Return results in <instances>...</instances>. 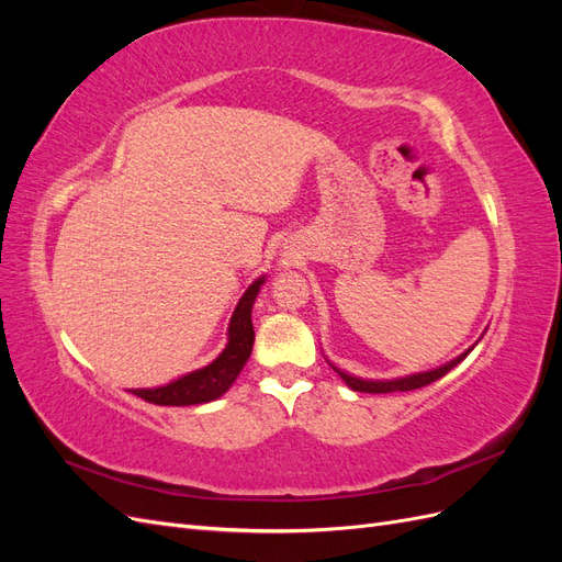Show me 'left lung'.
Returning a JSON list of instances; mask_svg holds the SVG:
<instances>
[{
	"instance_id": "obj_1",
	"label": "left lung",
	"mask_w": 562,
	"mask_h": 562,
	"mask_svg": "<svg viewBox=\"0 0 562 562\" xmlns=\"http://www.w3.org/2000/svg\"><path fill=\"white\" fill-rule=\"evenodd\" d=\"M475 345H479V342H475ZM475 345H473V347H475ZM473 347H469L464 353H459L457 359H452V361H448V363H443V366H438V368H434V370L413 372V375L394 378V380H363V378L349 375V372L339 370V368L333 366V363H330V366H333V370L337 372V375L345 380V384H347L349 389H353V391H366V394H391V391H413V389H419V386H427V384L440 380L443 375H448V372H450L454 366H459V363H462V361L467 359V356L471 353Z\"/></svg>"
}]
</instances>
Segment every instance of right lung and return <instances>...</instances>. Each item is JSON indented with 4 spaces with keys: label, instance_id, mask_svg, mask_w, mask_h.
Wrapping results in <instances>:
<instances>
[{
    "label": "right lung",
    "instance_id": "obj_1",
    "mask_svg": "<svg viewBox=\"0 0 562 562\" xmlns=\"http://www.w3.org/2000/svg\"><path fill=\"white\" fill-rule=\"evenodd\" d=\"M267 279L260 277L255 279L244 297L236 304V310L229 318L227 328V345L223 353L217 356L215 361L203 366L199 370L187 372V375L168 382L164 386L155 389H131V394L140 396L147 403L155 405H199V403H211L227 394V389L239 378L246 361L250 359L252 342H255V330H252V304L258 297L260 288Z\"/></svg>",
    "mask_w": 562,
    "mask_h": 562
}]
</instances>
